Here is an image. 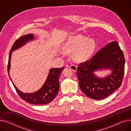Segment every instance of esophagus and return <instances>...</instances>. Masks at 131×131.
<instances>
[{"label": "esophagus", "instance_id": "1", "mask_svg": "<svg viewBox=\"0 0 131 131\" xmlns=\"http://www.w3.org/2000/svg\"><path fill=\"white\" fill-rule=\"evenodd\" d=\"M70 68H71V69L73 71L75 72V71H77V66H75V65H71V66H70Z\"/></svg>", "mask_w": 131, "mask_h": 131}]
</instances>
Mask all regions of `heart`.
I'll return each instance as SVG.
<instances>
[{"mask_svg": "<svg viewBox=\"0 0 131 131\" xmlns=\"http://www.w3.org/2000/svg\"><path fill=\"white\" fill-rule=\"evenodd\" d=\"M95 47L94 40L78 35L68 38L64 43L63 50L65 53L73 54L74 60L81 63L86 61L92 56Z\"/></svg>", "mask_w": 131, "mask_h": 131, "instance_id": "obj_1", "label": "heart"}]
</instances>
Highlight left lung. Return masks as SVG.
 <instances>
[{
  "label": "left lung",
  "instance_id": "1",
  "mask_svg": "<svg viewBox=\"0 0 131 131\" xmlns=\"http://www.w3.org/2000/svg\"><path fill=\"white\" fill-rule=\"evenodd\" d=\"M125 58L118 43L112 41L86 61L79 65L77 75L79 86L87 97L94 100L104 99L121 86L124 74ZM110 69L112 73L104 78L94 72Z\"/></svg>",
  "mask_w": 131,
  "mask_h": 131
}]
</instances>
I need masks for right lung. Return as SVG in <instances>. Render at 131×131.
<instances>
[{
	"mask_svg": "<svg viewBox=\"0 0 131 131\" xmlns=\"http://www.w3.org/2000/svg\"><path fill=\"white\" fill-rule=\"evenodd\" d=\"M34 39V37L32 34H25L20 37L13 44L9 54L7 67L8 73L10 80L13 84L16 92L23 100L31 104L37 105H45L51 102L56 97L58 92L59 89V79L61 72L64 69V67L61 68H53L50 70L46 81L38 91L30 93H23L19 90L13 83L9 73L10 68V59L12 52L25 45L27 42L32 41Z\"/></svg>",
	"mask_w": 131,
	"mask_h": 131,
	"instance_id": "add662e5",
	"label": "right lung"
}]
</instances>
